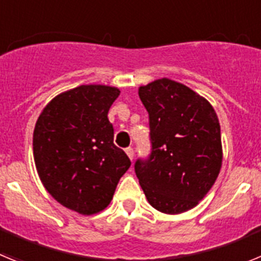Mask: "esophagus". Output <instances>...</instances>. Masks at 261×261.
<instances>
[{
  "instance_id": "obj_1",
  "label": "esophagus",
  "mask_w": 261,
  "mask_h": 261,
  "mask_svg": "<svg viewBox=\"0 0 261 261\" xmlns=\"http://www.w3.org/2000/svg\"><path fill=\"white\" fill-rule=\"evenodd\" d=\"M125 153H126V155L129 156V159H130V161H133V158H135V151H133L132 147H128V149H125Z\"/></svg>"
}]
</instances>
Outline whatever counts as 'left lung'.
Wrapping results in <instances>:
<instances>
[{"instance_id": "obj_1", "label": "left lung", "mask_w": 261, "mask_h": 261, "mask_svg": "<svg viewBox=\"0 0 261 261\" xmlns=\"http://www.w3.org/2000/svg\"><path fill=\"white\" fill-rule=\"evenodd\" d=\"M149 112L151 154L135 171L149 204L166 214L195 208L222 166L220 121L213 106L186 85L161 78L138 87Z\"/></svg>"}]
</instances>
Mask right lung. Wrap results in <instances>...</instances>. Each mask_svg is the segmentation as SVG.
Instances as JSON below:
<instances>
[{"instance_id":"obj_1","label":"right lung","mask_w":261,"mask_h":261,"mask_svg":"<svg viewBox=\"0 0 261 261\" xmlns=\"http://www.w3.org/2000/svg\"><path fill=\"white\" fill-rule=\"evenodd\" d=\"M117 87L81 85L50 100L34 129V159L53 199L82 216L110 205L130 161L114 144L107 115Z\"/></svg>"}]
</instances>
